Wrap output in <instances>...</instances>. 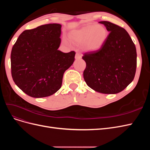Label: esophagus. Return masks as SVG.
<instances>
[{"label":"esophagus","mask_w":150,"mask_h":150,"mask_svg":"<svg viewBox=\"0 0 150 150\" xmlns=\"http://www.w3.org/2000/svg\"><path fill=\"white\" fill-rule=\"evenodd\" d=\"M81 57H82V54H81V53L77 52V53L76 54L75 58L76 59H81Z\"/></svg>","instance_id":"34e87169"}]
</instances>
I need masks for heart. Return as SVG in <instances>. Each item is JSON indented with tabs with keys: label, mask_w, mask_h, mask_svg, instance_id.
<instances>
[{
	"label": "heart",
	"mask_w": 150,
	"mask_h": 150,
	"mask_svg": "<svg viewBox=\"0 0 150 150\" xmlns=\"http://www.w3.org/2000/svg\"><path fill=\"white\" fill-rule=\"evenodd\" d=\"M71 39L78 44H84L89 51H96L100 48L107 38V30L101 25H89L73 32Z\"/></svg>",
	"instance_id": "b5f03b06"
}]
</instances>
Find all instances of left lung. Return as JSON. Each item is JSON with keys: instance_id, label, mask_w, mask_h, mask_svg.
Returning <instances> with one entry per match:
<instances>
[{"instance_id": "left-lung-1", "label": "left lung", "mask_w": 150, "mask_h": 150, "mask_svg": "<svg viewBox=\"0 0 150 150\" xmlns=\"http://www.w3.org/2000/svg\"><path fill=\"white\" fill-rule=\"evenodd\" d=\"M110 32L103 46L86 52L82 57L83 72L89 88L103 94H116L132 82L137 64V50L124 28L109 21H101Z\"/></svg>"}]
</instances>
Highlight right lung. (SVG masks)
I'll return each mask as SVG.
<instances>
[{"label": "right lung", "instance_id": "obj_1", "mask_svg": "<svg viewBox=\"0 0 150 150\" xmlns=\"http://www.w3.org/2000/svg\"><path fill=\"white\" fill-rule=\"evenodd\" d=\"M61 34V24L42 25L22 32L13 46L12 79L28 96L47 97L61 88L63 75L73 64L76 52L57 50Z\"/></svg>", "mask_w": 150, "mask_h": 150}]
</instances>
